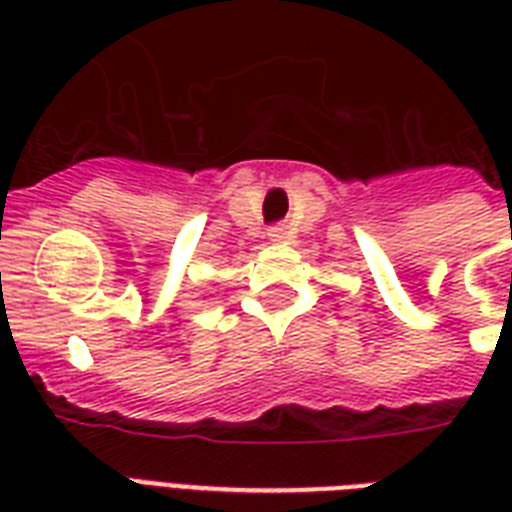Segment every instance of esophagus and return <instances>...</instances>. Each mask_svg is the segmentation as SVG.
I'll return each instance as SVG.
<instances>
[{"label": "esophagus", "mask_w": 512, "mask_h": 512, "mask_svg": "<svg viewBox=\"0 0 512 512\" xmlns=\"http://www.w3.org/2000/svg\"><path fill=\"white\" fill-rule=\"evenodd\" d=\"M268 239L276 241V244L287 241V228L284 225H273V228H268Z\"/></svg>", "instance_id": "1"}]
</instances>
